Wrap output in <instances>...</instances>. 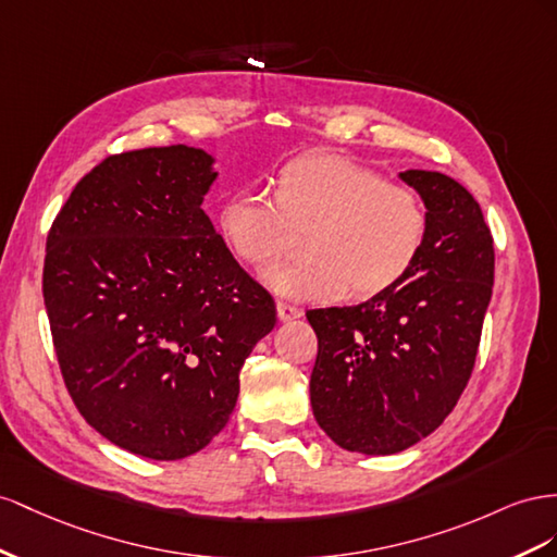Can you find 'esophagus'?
<instances>
[{
    "label": "esophagus",
    "instance_id": "1",
    "mask_svg": "<svg viewBox=\"0 0 557 557\" xmlns=\"http://www.w3.org/2000/svg\"><path fill=\"white\" fill-rule=\"evenodd\" d=\"M300 314H304V308H298L294 304H287V300H277V317H280L282 322L298 320Z\"/></svg>",
    "mask_w": 557,
    "mask_h": 557
}]
</instances>
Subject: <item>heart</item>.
<instances>
[{
  "label": "heart",
  "mask_w": 557,
  "mask_h": 557,
  "mask_svg": "<svg viewBox=\"0 0 557 557\" xmlns=\"http://www.w3.org/2000/svg\"><path fill=\"white\" fill-rule=\"evenodd\" d=\"M219 228L237 259L265 268L312 231V259L265 273L280 296L371 298L396 287L416 265L429 231L424 198L408 184L343 156H308L280 172L275 196L243 188L226 200Z\"/></svg>",
  "instance_id": "obj_1"
}]
</instances>
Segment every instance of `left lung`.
<instances>
[{"label": "left lung", "mask_w": 557, "mask_h": 557, "mask_svg": "<svg viewBox=\"0 0 557 557\" xmlns=\"http://www.w3.org/2000/svg\"><path fill=\"white\" fill-rule=\"evenodd\" d=\"M401 180L429 212L410 273L367 304L306 312L317 333L314 420L349 453H401L450 416L495 282L492 233L469 190L441 172L408 170Z\"/></svg>", "instance_id": "1"}]
</instances>
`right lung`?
<instances>
[{
  "label": "right lung",
  "instance_id": "right-lung-1",
  "mask_svg": "<svg viewBox=\"0 0 557 557\" xmlns=\"http://www.w3.org/2000/svg\"><path fill=\"white\" fill-rule=\"evenodd\" d=\"M212 156L149 147L78 180L46 237L44 304L84 420L149 459L202 450L226 426L275 300L202 210Z\"/></svg>",
  "mask_w": 557,
  "mask_h": 557
}]
</instances>
